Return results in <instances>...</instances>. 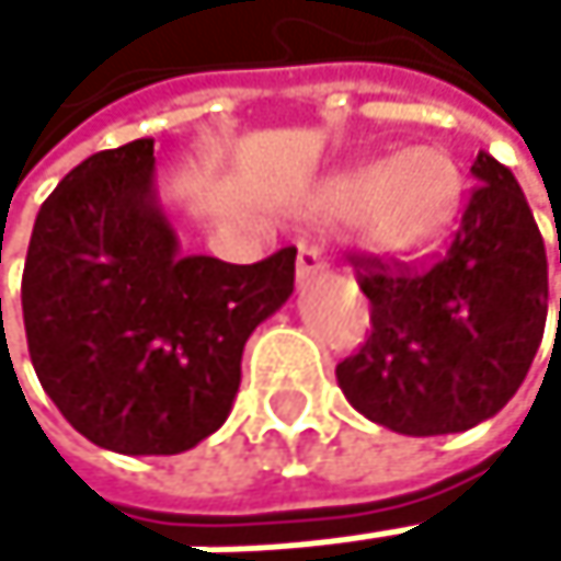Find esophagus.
Returning <instances> with one entry per match:
<instances>
[{
	"label": "esophagus",
	"mask_w": 561,
	"mask_h": 561,
	"mask_svg": "<svg viewBox=\"0 0 561 561\" xmlns=\"http://www.w3.org/2000/svg\"><path fill=\"white\" fill-rule=\"evenodd\" d=\"M319 268H322V255H319V249L302 245V249H299V283L306 286Z\"/></svg>",
	"instance_id": "34e87169"
}]
</instances>
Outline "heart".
<instances>
[{
  "instance_id": "obj_1",
  "label": "heart",
  "mask_w": 561,
  "mask_h": 561,
  "mask_svg": "<svg viewBox=\"0 0 561 561\" xmlns=\"http://www.w3.org/2000/svg\"><path fill=\"white\" fill-rule=\"evenodd\" d=\"M461 202V174L444 150H414L366 161L333 178L316 198L327 225L366 221L387 252H417L450 225Z\"/></svg>"
}]
</instances>
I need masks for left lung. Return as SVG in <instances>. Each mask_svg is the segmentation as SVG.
<instances>
[{
	"label": "left lung",
	"mask_w": 561,
	"mask_h": 561,
	"mask_svg": "<svg viewBox=\"0 0 561 561\" xmlns=\"http://www.w3.org/2000/svg\"><path fill=\"white\" fill-rule=\"evenodd\" d=\"M471 174L478 184L444 255L421 265L353 255L374 330L336 380L366 421L397 434H458L494 417L546 333L542 231L505 164L481 150Z\"/></svg>",
	"instance_id": "left-lung-1"
}]
</instances>
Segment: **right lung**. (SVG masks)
I'll list each match as a JSON object with an SVG mask.
<instances>
[{
	"instance_id": "add662e5",
	"label": "right lung",
	"mask_w": 561,
	"mask_h": 561,
	"mask_svg": "<svg viewBox=\"0 0 561 561\" xmlns=\"http://www.w3.org/2000/svg\"><path fill=\"white\" fill-rule=\"evenodd\" d=\"M293 283V245L255 265L181 255L154 191V140L100 150L56 184L33 225V370L96 447L181 455L231 414L245 340Z\"/></svg>"
}]
</instances>
